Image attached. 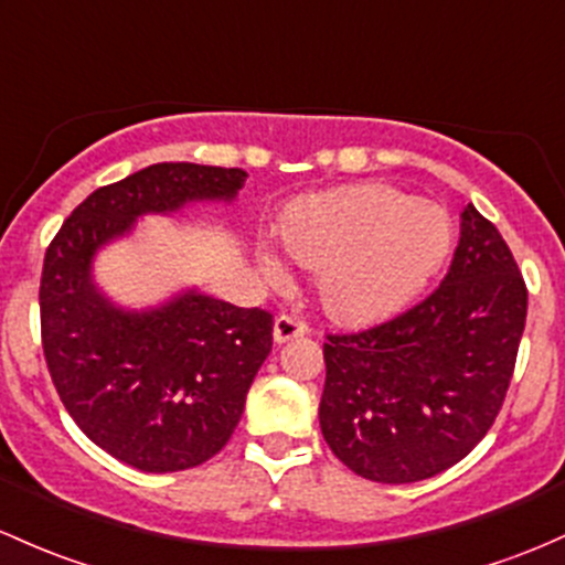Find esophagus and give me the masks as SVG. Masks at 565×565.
<instances>
[{"mask_svg": "<svg viewBox=\"0 0 565 565\" xmlns=\"http://www.w3.org/2000/svg\"><path fill=\"white\" fill-rule=\"evenodd\" d=\"M300 335H306V324H302L298 317H289V313L276 317V322H273V338H276V343L295 341V338Z\"/></svg>", "mask_w": 565, "mask_h": 565, "instance_id": "esophagus-1", "label": "esophagus"}]
</instances>
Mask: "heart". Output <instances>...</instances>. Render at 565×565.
I'll return each mask as SVG.
<instances>
[{"mask_svg": "<svg viewBox=\"0 0 565 565\" xmlns=\"http://www.w3.org/2000/svg\"><path fill=\"white\" fill-rule=\"evenodd\" d=\"M284 252L317 270V300L341 324L392 317L430 284L452 248V218L384 183L313 194L284 213ZM281 270L278 252L265 254Z\"/></svg>", "mask_w": 565, "mask_h": 565, "instance_id": "heart-1", "label": "heart"}]
</instances>
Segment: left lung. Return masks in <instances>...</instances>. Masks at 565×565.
<instances>
[{"label":"left lung","instance_id":"1","mask_svg":"<svg viewBox=\"0 0 565 565\" xmlns=\"http://www.w3.org/2000/svg\"><path fill=\"white\" fill-rule=\"evenodd\" d=\"M527 292L507 241L471 203L441 287L387 324L324 343L319 427L362 479L423 482L471 452L501 412Z\"/></svg>","mask_w":565,"mask_h":565}]
</instances>
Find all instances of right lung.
Listing matches in <instances>:
<instances>
[{
	"instance_id": "obj_1",
	"label": "right lung",
	"mask_w": 565,
	"mask_h": 565,
	"mask_svg": "<svg viewBox=\"0 0 565 565\" xmlns=\"http://www.w3.org/2000/svg\"><path fill=\"white\" fill-rule=\"evenodd\" d=\"M246 178L237 168L151 164L88 194L45 252L40 317L58 397L99 449L138 471H186L222 452L270 354L273 317L200 287L121 306L94 263L140 218L233 205Z\"/></svg>"
}]
</instances>
